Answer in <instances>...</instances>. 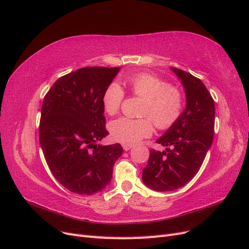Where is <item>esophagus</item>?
I'll list each match as a JSON object with an SVG mask.
<instances>
[{"mask_svg": "<svg viewBox=\"0 0 249 249\" xmlns=\"http://www.w3.org/2000/svg\"><path fill=\"white\" fill-rule=\"evenodd\" d=\"M123 147L125 152H127V150H130L133 147V145L132 144H123Z\"/></svg>", "mask_w": 249, "mask_h": 249, "instance_id": "1", "label": "esophagus"}]
</instances>
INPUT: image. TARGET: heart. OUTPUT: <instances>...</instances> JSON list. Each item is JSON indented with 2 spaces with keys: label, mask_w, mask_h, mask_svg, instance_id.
Instances as JSON below:
<instances>
[{
  "label": "heart",
  "mask_w": 249,
  "mask_h": 249,
  "mask_svg": "<svg viewBox=\"0 0 249 249\" xmlns=\"http://www.w3.org/2000/svg\"><path fill=\"white\" fill-rule=\"evenodd\" d=\"M127 84L135 95L144 99L142 116L149 117L157 127L168 129L177 123L183 109L182 95L166 82L149 73H137L127 79ZM124 97L123 88L111 83L103 95L104 109L109 115L118 112ZM153 124L148 118H117L109 124L112 138L124 144H134L153 133Z\"/></svg>",
  "instance_id": "heart-1"
}]
</instances>
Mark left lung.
Segmentation results:
<instances>
[{
  "label": "left lung",
  "instance_id": "obj_1",
  "mask_svg": "<svg viewBox=\"0 0 249 249\" xmlns=\"http://www.w3.org/2000/svg\"><path fill=\"white\" fill-rule=\"evenodd\" d=\"M184 87L186 107L175 124L157 143L163 152L150 149L149 159L142 170L143 184L158 192L173 191L184 187L198 172L212 145L215 106L205 84L176 67H170Z\"/></svg>",
  "mask_w": 249,
  "mask_h": 249
}]
</instances>
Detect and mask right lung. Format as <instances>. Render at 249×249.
<instances>
[{
	"instance_id": "right-lung-1",
	"label": "right lung",
	"mask_w": 249,
	"mask_h": 249,
	"mask_svg": "<svg viewBox=\"0 0 249 249\" xmlns=\"http://www.w3.org/2000/svg\"><path fill=\"white\" fill-rule=\"evenodd\" d=\"M120 67H84L58 79L44 96L39 142L58 182L71 192L92 195L112 179L123 155L119 143L100 144L105 129L103 95Z\"/></svg>"
}]
</instances>
